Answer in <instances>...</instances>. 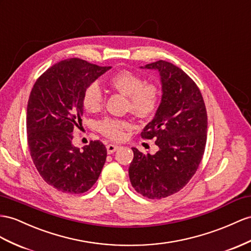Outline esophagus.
Returning <instances> with one entry per match:
<instances>
[{"instance_id": "esophagus-1", "label": "esophagus", "mask_w": 251, "mask_h": 251, "mask_svg": "<svg viewBox=\"0 0 251 251\" xmlns=\"http://www.w3.org/2000/svg\"><path fill=\"white\" fill-rule=\"evenodd\" d=\"M106 147L108 153H113L115 151H118L120 149V146L117 144H108Z\"/></svg>"}]
</instances>
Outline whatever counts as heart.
Listing matches in <instances>:
<instances>
[{"label": "heart", "mask_w": 251, "mask_h": 251, "mask_svg": "<svg viewBox=\"0 0 251 251\" xmlns=\"http://www.w3.org/2000/svg\"><path fill=\"white\" fill-rule=\"evenodd\" d=\"M110 86L128 98L127 109L139 118H149L156 112L159 100V88L153 82H145L141 75L124 70L114 74ZM104 105V95L98 83H91L82 95V106L90 112H96ZM131 124L128 121L107 118L99 122L98 129L105 137L122 140Z\"/></svg>", "instance_id": "obj_1"}]
</instances>
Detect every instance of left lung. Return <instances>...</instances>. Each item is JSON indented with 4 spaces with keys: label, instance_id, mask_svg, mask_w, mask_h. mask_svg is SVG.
Masks as SVG:
<instances>
[{
    "label": "left lung",
    "instance_id": "left-lung-1",
    "mask_svg": "<svg viewBox=\"0 0 251 251\" xmlns=\"http://www.w3.org/2000/svg\"><path fill=\"white\" fill-rule=\"evenodd\" d=\"M141 68L157 70L161 79V102L141 132L156 139L159 150L151 155L132 147L128 173L141 195L160 199L180 191L196 173L207 142V110L201 90L180 68L164 60Z\"/></svg>",
    "mask_w": 251,
    "mask_h": 251
}]
</instances>
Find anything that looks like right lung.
<instances>
[{"instance_id": "obj_1", "label": "right lung", "mask_w": 251, "mask_h": 251, "mask_svg": "<svg viewBox=\"0 0 251 251\" xmlns=\"http://www.w3.org/2000/svg\"><path fill=\"white\" fill-rule=\"evenodd\" d=\"M110 69L79 58L61 60L31 89L26 110L30 156L43 180L60 192H87L105 164L107 150L100 141H91L80 151L72 140L74 128L81 124L83 92Z\"/></svg>"}]
</instances>
